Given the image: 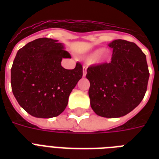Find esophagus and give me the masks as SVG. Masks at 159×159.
<instances>
[{
    "mask_svg": "<svg viewBox=\"0 0 159 159\" xmlns=\"http://www.w3.org/2000/svg\"><path fill=\"white\" fill-rule=\"evenodd\" d=\"M86 74H87V67H83V77H86Z\"/></svg>",
    "mask_w": 159,
    "mask_h": 159,
    "instance_id": "1",
    "label": "esophagus"
}]
</instances>
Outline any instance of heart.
<instances>
[{
  "label": "heart",
  "mask_w": 159,
  "mask_h": 159,
  "mask_svg": "<svg viewBox=\"0 0 159 159\" xmlns=\"http://www.w3.org/2000/svg\"><path fill=\"white\" fill-rule=\"evenodd\" d=\"M111 51L109 49L97 48L88 54V60L92 61L93 63L102 64L107 62L111 57Z\"/></svg>",
  "instance_id": "1"
}]
</instances>
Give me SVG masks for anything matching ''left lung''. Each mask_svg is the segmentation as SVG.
<instances>
[{
	"instance_id": "left-lung-1",
	"label": "left lung",
	"mask_w": 159,
	"mask_h": 159,
	"mask_svg": "<svg viewBox=\"0 0 159 159\" xmlns=\"http://www.w3.org/2000/svg\"><path fill=\"white\" fill-rule=\"evenodd\" d=\"M108 45L113 48L111 62L87 68L88 94L97 116L119 118L142 102L149 72L145 54L134 43L116 39Z\"/></svg>"
}]
</instances>
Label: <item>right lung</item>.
<instances>
[{
  "label": "right lung",
  "mask_w": 159,
  "mask_h": 159,
  "mask_svg": "<svg viewBox=\"0 0 159 159\" xmlns=\"http://www.w3.org/2000/svg\"><path fill=\"white\" fill-rule=\"evenodd\" d=\"M53 39L31 41L17 52L11 67L12 92L22 108L37 118H52L64 111L72 89L82 77V66L62 67L71 57L64 44Z\"/></svg>",
  "instance_id": "1"
}]
</instances>
